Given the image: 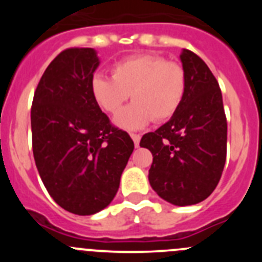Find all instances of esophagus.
<instances>
[{"mask_svg": "<svg viewBox=\"0 0 262 262\" xmlns=\"http://www.w3.org/2000/svg\"><path fill=\"white\" fill-rule=\"evenodd\" d=\"M131 138H133L135 147H139V143H140V135H139V134H131Z\"/></svg>", "mask_w": 262, "mask_h": 262, "instance_id": "34e87169", "label": "esophagus"}]
</instances>
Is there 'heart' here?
I'll return each instance as SVG.
<instances>
[{"label": "heart", "instance_id": "obj_1", "mask_svg": "<svg viewBox=\"0 0 262 262\" xmlns=\"http://www.w3.org/2000/svg\"><path fill=\"white\" fill-rule=\"evenodd\" d=\"M90 92L94 102L108 114L117 113L133 95L134 103L118 113L114 124L135 131L154 119H170L177 113L186 92V75L178 62L156 55H138L117 62L113 77L94 75Z\"/></svg>", "mask_w": 262, "mask_h": 262}]
</instances>
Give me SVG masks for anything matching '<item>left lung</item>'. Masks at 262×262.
Wrapping results in <instances>:
<instances>
[{"label": "left lung", "mask_w": 262, "mask_h": 262, "mask_svg": "<svg viewBox=\"0 0 262 262\" xmlns=\"http://www.w3.org/2000/svg\"><path fill=\"white\" fill-rule=\"evenodd\" d=\"M180 59L186 92L178 111L140 140L154 156L148 180L164 201L190 206L205 201L222 177L227 155V120L216 78L189 50Z\"/></svg>", "instance_id": "left-lung-1"}]
</instances>
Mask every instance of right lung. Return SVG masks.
<instances>
[{
    "mask_svg": "<svg viewBox=\"0 0 262 262\" xmlns=\"http://www.w3.org/2000/svg\"><path fill=\"white\" fill-rule=\"evenodd\" d=\"M99 66L94 48H68L39 81L31 107L32 152L53 201L76 215L110 205L134 142L111 126L94 102L90 81Z\"/></svg>",
    "mask_w": 262,
    "mask_h": 262,
    "instance_id": "add662e5",
    "label": "right lung"
}]
</instances>
